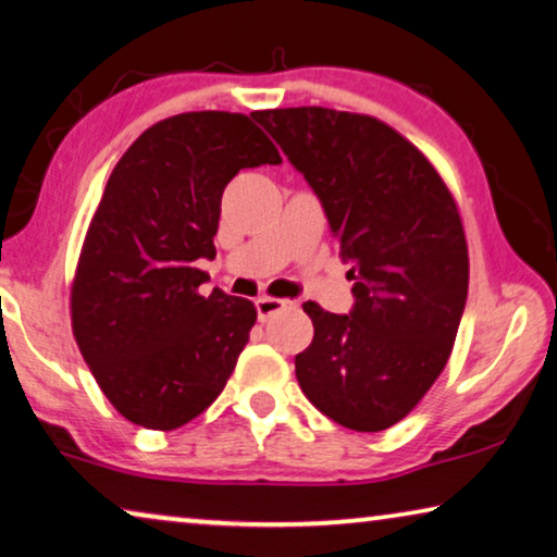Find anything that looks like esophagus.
Returning a JSON list of instances; mask_svg holds the SVG:
<instances>
[{
	"label": "esophagus",
	"mask_w": 557,
	"mask_h": 557,
	"mask_svg": "<svg viewBox=\"0 0 557 557\" xmlns=\"http://www.w3.org/2000/svg\"><path fill=\"white\" fill-rule=\"evenodd\" d=\"M255 307H257V318H260V322H268L272 314L287 310L289 302L287 300H277V297H257Z\"/></svg>",
	"instance_id": "34e87169"
}]
</instances>
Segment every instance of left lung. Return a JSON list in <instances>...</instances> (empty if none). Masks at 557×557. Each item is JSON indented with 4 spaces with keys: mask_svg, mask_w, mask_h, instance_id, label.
Here are the masks:
<instances>
[{
    "mask_svg": "<svg viewBox=\"0 0 557 557\" xmlns=\"http://www.w3.org/2000/svg\"><path fill=\"white\" fill-rule=\"evenodd\" d=\"M350 264V314L307 302L312 345L295 375L314 408L358 433L400 422L443 372L468 300L455 199L418 147L385 122L327 107L264 110Z\"/></svg>",
    "mask_w": 557,
    "mask_h": 557,
    "instance_id": "obj_1",
    "label": "left lung"
}]
</instances>
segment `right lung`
<instances>
[{
  "label": "right lung",
  "mask_w": 557,
  "mask_h": 557,
  "mask_svg": "<svg viewBox=\"0 0 557 557\" xmlns=\"http://www.w3.org/2000/svg\"><path fill=\"white\" fill-rule=\"evenodd\" d=\"M282 157L250 114L185 112L145 129L107 180L72 285V330L120 414L185 425L218 400L250 339V300L212 289L220 202L245 168Z\"/></svg>",
  "instance_id": "add662e5"
}]
</instances>
